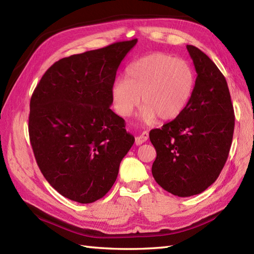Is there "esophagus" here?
Listing matches in <instances>:
<instances>
[{"label":"esophagus","mask_w":254,"mask_h":254,"mask_svg":"<svg viewBox=\"0 0 254 254\" xmlns=\"http://www.w3.org/2000/svg\"><path fill=\"white\" fill-rule=\"evenodd\" d=\"M147 139H148V132L144 131V132H142L141 134H139L138 136H136V138H135V144H136V145H141V144L146 142Z\"/></svg>","instance_id":"obj_1"}]
</instances>
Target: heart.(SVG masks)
Returning a JSON list of instances; mask_svg holds the SVG:
<instances>
[{
    "mask_svg": "<svg viewBox=\"0 0 254 254\" xmlns=\"http://www.w3.org/2000/svg\"><path fill=\"white\" fill-rule=\"evenodd\" d=\"M194 86L195 73L190 63L155 52L133 61L127 68L126 77L116 80L111 89L112 104L119 116L127 118L141 100L143 121H153L156 116L160 120H170L186 109Z\"/></svg>",
    "mask_w": 254,
    "mask_h": 254,
    "instance_id": "obj_1",
    "label": "heart"
}]
</instances>
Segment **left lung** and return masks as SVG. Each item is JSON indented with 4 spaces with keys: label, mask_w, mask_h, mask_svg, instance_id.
<instances>
[{
    "label": "left lung",
    "mask_w": 254,
    "mask_h": 254,
    "mask_svg": "<svg viewBox=\"0 0 254 254\" xmlns=\"http://www.w3.org/2000/svg\"><path fill=\"white\" fill-rule=\"evenodd\" d=\"M196 71L189 105L174 120L149 132L156 149L152 174L169 193L187 197L213 185L228 158L235 128L226 78L196 47L187 46Z\"/></svg>",
    "instance_id": "1"
}]
</instances>
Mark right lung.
Masks as SVG:
<instances>
[{
    "instance_id": "add662e5",
    "label": "right lung",
    "mask_w": 254,
    "mask_h": 254,
    "mask_svg": "<svg viewBox=\"0 0 254 254\" xmlns=\"http://www.w3.org/2000/svg\"><path fill=\"white\" fill-rule=\"evenodd\" d=\"M136 42L63 58L32 93L28 131L38 167L72 201L88 204L104 197L134 143L110 106L117 69Z\"/></svg>"
}]
</instances>
